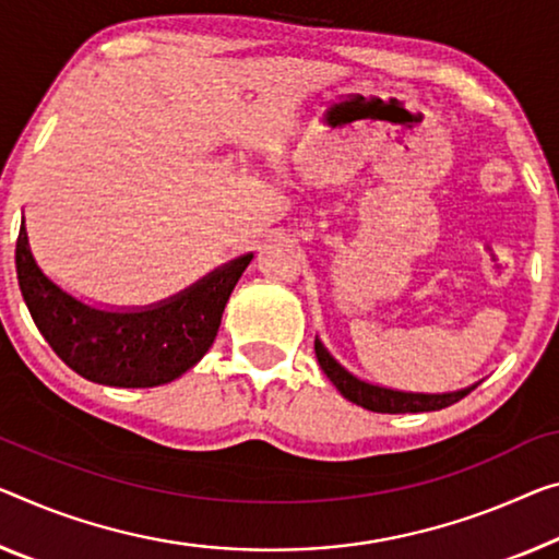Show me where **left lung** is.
Here are the masks:
<instances>
[{"label": "left lung", "mask_w": 559, "mask_h": 559, "mask_svg": "<svg viewBox=\"0 0 559 559\" xmlns=\"http://www.w3.org/2000/svg\"><path fill=\"white\" fill-rule=\"evenodd\" d=\"M314 355H317V362H320V367L324 369V374L330 377V382L340 390L342 397H347L349 402H355V405L365 407L369 412H382V415H407V412H435V409L450 407L462 397H467V394L477 388V384H472V388L457 390V392H442V394L400 392V390L380 388V384H369L352 372H347V369L330 355L328 347H324L320 340H314Z\"/></svg>", "instance_id": "8db88e82"}]
</instances>
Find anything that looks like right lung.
Listing matches in <instances>:
<instances>
[{"label":"right lung","mask_w":559,"mask_h":559,"mask_svg":"<svg viewBox=\"0 0 559 559\" xmlns=\"http://www.w3.org/2000/svg\"><path fill=\"white\" fill-rule=\"evenodd\" d=\"M252 257H237L159 305L99 309L39 270L22 219L16 280L41 337L76 374L109 388H157L182 377L212 347L231 289Z\"/></svg>","instance_id":"add662e5"}]
</instances>
